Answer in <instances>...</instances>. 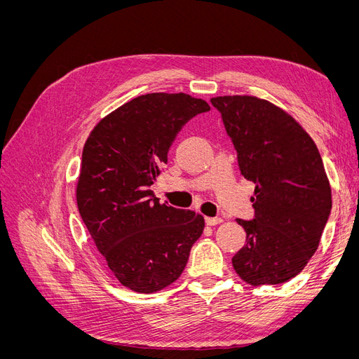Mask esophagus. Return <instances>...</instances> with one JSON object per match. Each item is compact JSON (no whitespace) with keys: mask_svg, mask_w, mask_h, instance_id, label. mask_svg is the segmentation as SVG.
<instances>
[{"mask_svg":"<svg viewBox=\"0 0 359 359\" xmlns=\"http://www.w3.org/2000/svg\"><path fill=\"white\" fill-rule=\"evenodd\" d=\"M205 222H206V224H208V226H215V224L222 223L223 219H222V217H206Z\"/></svg>","mask_w":359,"mask_h":359,"instance_id":"1","label":"esophagus"}]
</instances>
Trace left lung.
Here are the masks:
<instances>
[{
  "label": "left lung",
  "mask_w": 359,
  "mask_h": 359,
  "mask_svg": "<svg viewBox=\"0 0 359 359\" xmlns=\"http://www.w3.org/2000/svg\"><path fill=\"white\" fill-rule=\"evenodd\" d=\"M236 149L241 175L255 182L253 220L232 265L253 286L295 277L318 250L331 214V187L316 144L283 109L252 95L211 99Z\"/></svg>",
  "instance_id": "1"
}]
</instances>
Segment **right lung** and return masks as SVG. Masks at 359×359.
Returning <instances> with one entry per match:
<instances>
[{
  "instance_id": "1",
  "label": "right lung",
  "mask_w": 359,
  "mask_h": 359,
  "mask_svg": "<svg viewBox=\"0 0 359 359\" xmlns=\"http://www.w3.org/2000/svg\"><path fill=\"white\" fill-rule=\"evenodd\" d=\"M202 99L151 93L104 116L86 139L76 189L82 220L119 283L151 293L187 265L205 220L151 190L181 128L208 112Z\"/></svg>"
}]
</instances>
